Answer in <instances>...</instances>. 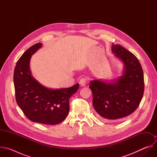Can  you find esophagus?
<instances>
[{"label": "esophagus", "mask_w": 157, "mask_h": 157, "mask_svg": "<svg viewBox=\"0 0 157 157\" xmlns=\"http://www.w3.org/2000/svg\"><path fill=\"white\" fill-rule=\"evenodd\" d=\"M87 79L85 78H82L80 79L79 81V83L80 84V86H84L86 85V84L87 83Z\"/></svg>", "instance_id": "esophagus-1"}]
</instances>
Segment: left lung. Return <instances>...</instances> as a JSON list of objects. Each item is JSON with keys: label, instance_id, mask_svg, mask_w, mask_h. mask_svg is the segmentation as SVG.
<instances>
[{"label": "left lung", "instance_id": "1", "mask_svg": "<svg viewBox=\"0 0 157 157\" xmlns=\"http://www.w3.org/2000/svg\"><path fill=\"white\" fill-rule=\"evenodd\" d=\"M112 51L125 66L124 74L114 83L92 81L89 87L93 104L101 119L121 121L139 107L144 92V78L141 64L133 53L119 44H112Z\"/></svg>", "mask_w": 157, "mask_h": 157}]
</instances>
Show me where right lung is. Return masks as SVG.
<instances>
[{"mask_svg":"<svg viewBox=\"0 0 157 157\" xmlns=\"http://www.w3.org/2000/svg\"><path fill=\"white\" fill-rule=\"evenodd\" d=\"M41 46V43L33 44L17 63L13 73L15 99L31 121L55 125L63 121L68 114L70 98L78 90L79 84L68 88L51 89L44 87L32 76L30 60Z\"/></svg>","mask_w":157,"mask_h":157,"instance_id":"add662e5","label":"right lung"}]
</instances>
